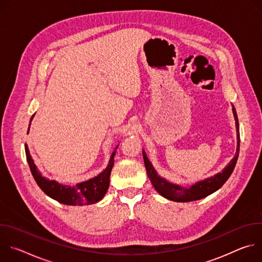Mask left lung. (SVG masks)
<instances>
[{"mask_svg":"<svg viewBox=\"0 0 262 262\" xmlns=\"http://www.w3.org/2000/svg\"><path fill=\"white\" fill-rule=\"evenodd\" d=\"M234 118H235V124H236V130H237V149L235 157L231 160V162L228 164V166L224 169L222 172L215 174L214 176L201 180L197 182L196 184L192 185L190 189H184L177 184L170 183L166 181L164 178L160 177L156 170L154 169L151 163L146 157V154L143 151V158H144V164L146 167L147 175L149 180L155 186V189L165 198L176 201V202H190V201H196L200 200L202 198L207 197L208 195L212 194L216 190H219L221 186L227 181V179L232 174L234 167L237 162L238 152H239V127H238V119L236 115V111L233 106L232 108Z\"/></svg>","mask_w":262,"mask_h":262,"instance_id":"1","label":"left lung"}]
</instances>
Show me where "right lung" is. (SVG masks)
<instances>
[{
	"instance_id": "right-lung-1",
	"label": "right lung",
	"mask_w": 262,
	"mask_h": 262,
	"mask_svg": "<svg viewBox=\"0 0 262 262\" xmlns=\"http://www.w3.org/2000/svg\"><path fill=\"white\" fill-rule=\"evenodd\" d=\"M34 115L32 116L31 120L33 119ZM31 123V122H30ZM30 128V124H29ZM28 128V133H29ZM115 148L114 152L112 154L110 163L104 171H102L96 177L89 179L87 181L78 183L76 185H64L58 183L55 180H50L46 177H42L38 170L36 169L34 162L30 156L28 146L26 145V157L27 161L31 170V173L35 179V181L38 184L39 188L51 198L54 200L66 204V205H88L98 202L102 199L104 194L106 193L110 184V175L112 168L114 165V157L116 154Z\"/></svg>"
}]
</instances>
